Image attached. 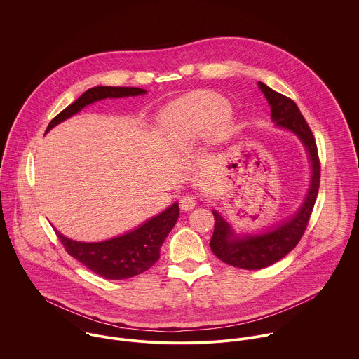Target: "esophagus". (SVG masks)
Here are the masks:
<instances>
[{"label":"esophagus","mask_w":359,"mask_h":359,"mask_svg":"<svg viewBox=\"0 0 359 359\" xmlns=\"http://www.w3.org/2000/svg\"><path fill=\"white\" fill-rule=\"evenodd\" d=\"M196 205V199L194 196H184L180 199V207L184 211H191Z\"/></svg>","instance_id":"1"}]
</instances>
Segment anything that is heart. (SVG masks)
Instances as JSON below:
<instances>
[{
	"label": "heart",
	"mask_w": 359,
	"mask_h": 359,
	"mask_svg": "<svg viewBox=\"0 0 359 359\" xmlns=\"http://www.w3.org/2000/svg\"><path fill=\"white\" fill-rule=\"evenodd\" d=\"M229 124L228 103L210 91H196L170 104L161 114L163 128L175 140L189 142L205 131L222 137Z\"/></svg>",
	"instance_id": "heart-1"
}]
</instances>
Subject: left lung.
<instances>
[{
    "label": "left lung",
    "mask_w": 359,
    "mask_h": 359,
    "mask_svg": "<svg viewBox=\"0 0 359 359\" xmlns=\"http://www.w3.org/2000/svg\"><path fill=\"white\" fill-rule=\"evenodd\" d=\"M258 87L271 106V116L275 124L293 131L306 145L312 165V178L307 199L299 212L292 219L261 235L239 239L233 235L228 222L217 211H212L214 232L210 242L212 253L225 264L243 269L269 266L297 246L307 229L320 182V161L316 142L300 109L293 100L271 90L264 83H258Z\"/></svg>",
    "instance_id": "8db88e82"
}]
</instances>
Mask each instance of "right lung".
<instances>
[{
	"instance_id": "right-lung-1",
	"label": "right lung",
	"mask_w": 359,
	"mask_h": 359,
	"mask_svg": "<svg viewBox=\"0 0 359 359\" xmlns=\"http://www.w3.org/2000/svg\"><path fill=\"white\" fill-rule=\"evenodd\" d=\"M147 91L135 87H93L87 90L77 101L55 116L47 127H52L80 111L90 103L104 98H121L145 94ZM180 215L178 203L147 221L140 228L98 243H83L65 238L57 231L56 236L65 250L94 273L106 279H127L149 269L160 258V248L177 222Z\"/></svg>"
}]
</instances>
